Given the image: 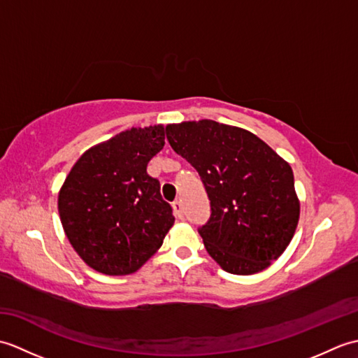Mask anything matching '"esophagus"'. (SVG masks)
<instances>
[{"label":"esophagus","instance_id":"obj_1","mask_svg":"<svg viewBox=\"0 0 358 358\" xmlns=\"http://www.w3.org/2000/svg\"><path fill=\"white\" fill-rule=\"evenodd\" d=\"M172 208H173L175 217H177V218H183V204H181V201H173Z\"/></svg>","mask_w":358,"mask_h":358}]
</instances>
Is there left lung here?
Here are the masks:
<instances>
[{
	"label": "left lung",
	"mask_w": 358,
	"mask_h": 358,
	"mask_svg": "<svg viewBox=\"0 0 358 358\" xmlns=\"http://www.w3.org/2000/svg\"><path fill=\"white\" fill-rule=\"evenodd\" d=\"M166 136L206 187L210 217L199 234L208 254L235 275L269 268L300 218L289 163L252 132L212 120L169 124Z\"/></svg>",
	"instance_id": "obj_1"
}]
</instances>
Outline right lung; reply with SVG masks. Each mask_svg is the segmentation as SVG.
<instances>
[{
	"label": "right lung",
	"mask_w": 358,
	"mask_h": 358,
	"mask_svg": "<svg viewBox=\"0 0 358 358\" xmlns=\"http://www.w3.org/2000/svg\"><path fill=\"white\" fill-rule=\"evenodd\" d=\"M164 146V126L132 127L87 149L58 194L67 240L83 262L106 275L138 271L173 226L148 163Z\"/></svg>",
	"instance_id": "add662e5"
}]
</instances>
